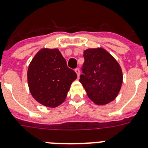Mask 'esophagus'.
I'll use <instances>...</instances> for the list:
<instances>
[{"instance_id":"34e87169","label":"esophagus","mask_w":148,"mask_h":148,"mask_svg":"<svg viewBox=\"0 0 148 148\" xmlns=\"http://www.w3.org/2000/svg\"><path fill=\"white\" fill-rule=\"evenodd\" d=\"M75 72L76 73L78 78H79V76H80V70H79L78 68H76V69L75 70Z\"/></svg>"}]
</instances>
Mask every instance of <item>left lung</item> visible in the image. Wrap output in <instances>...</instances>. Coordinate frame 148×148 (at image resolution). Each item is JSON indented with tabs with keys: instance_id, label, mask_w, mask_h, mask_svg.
Here are the masks:
<instances>
[{
	"instance_id": "8db88e82",
	"label": "left lung",
	"mask_w": 148,
	"mask_h": 148,
	"mask_svg": "<svg viewBox=\"0 0 148 148\" xmlns=\"http://www.w3.org/2000/svg\"><path fill=\"white\" fill-rule=\"evenodd\" d=\"M84 63L79 82L89 99L98 105H105L115 100L123 82L121 66L102 47L84 51Z\"/></svg>"
}]
</instances>
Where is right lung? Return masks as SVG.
Returning a JSON list of instances; mask_svg holds the SVG:
<instances>
[{
    "label": "right lung",
    "instance_id": "obj_1",
    "mask_svg": "<svg viewBox=\"0 0 148 148\" xmlns=\"http://www.w3.org/2000/svg\"><path fill=\"white\" fill-rule=\"evenodd\" d=\"M77 78L58 49L43 48L30 62L27 82L32 97L42 105L56 108L65 101Z\"/></svg>",
    "mask_w": 148,
    "mask_h": 148
}]
</instances>
